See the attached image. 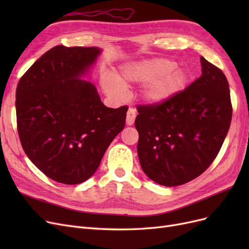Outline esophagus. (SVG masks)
<instances>
[{"label": "esophagus", "mask_w": 249, "mask_h": 249, "mask_svg": "<svg viewBox=\"0 0 249 249\" xmlns=\"http://www.w3.org/2000/svg\"><path fill=\"white\" fill-rule=\"evenodd\" d=\"M136 110H135L134 108H129V110H127V113H126V124L127 125H132L135 122V118H136Z\"/></svg>", "instance_id": "esophagus-1"}]
</instances>
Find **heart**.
Masks as SVG:
<instances>
[{
  "label": "heart",
  "instance_id": "1",
  "mask_svg": "<svg viewBox=\"0 0 249 249\" xmlns=\"http://www.w3.org/2000/svg\"><path fill=\"white\" fill-rule=\"evenodd\" d=\"M188 76L172 60L157 58L123 67L117 77L102 78V86L113 95H120L127 84H144L142 96L148 103H161L170 99L186 85Z\"/></svg>",
  "mask_w": 249,
  "mask_h": 249
}]
</instances>
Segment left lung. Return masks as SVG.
Listing matches in <instances>:
<instances>
[{
	"instance_id": "1",
	"label": "left lung",
	"mask_w": 249,
	"mask_h": 249,
	"mask_svg": "<svg viewBox=\"0 0 249 249\" xmlns=\"http://www.w3.org/2000/svg\"><path fill=\"white\" fill-rule=\"evenodd\" d=\"M200 63L201 76L186 89L164 102L137 106L141 168L163 186L183 185L205 172L230 129L227 77L203 57Z\"/></svg>"
}]
</instances>
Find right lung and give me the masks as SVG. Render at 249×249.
Listing matches in <instances>:
<instances>
[{
	"label": "right lung",
	"mask_w": 249,
	"mask_h": 249,
	"mask_svg": "<svg viewBox=\"0 0 249 249\" xmlns=\"http://www.w3.org/2000/svg\"><path fill=\"white\" fill-rule=\"evenodd\" d=\"M99 48L57 46L37 60L17 87L21 146L35 166L66 185L85 182L125 124L127 106H105L95 86L79 79Z\"/></svg>",
	"instance_id": "add662e5"
}]
</instances>
